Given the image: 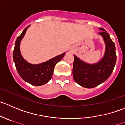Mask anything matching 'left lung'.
<instances>
[{
  "label": "left lung",
  "mask_w": 125,
  "mask_h": 125,
  "mask_svg": "<svg viewBox=\"0 0 125 125\" xmlns=\"http://www.w3.org/2000/svg\"><path fill=\"white\" fill-rule=\"evenodd\" d=\"M99 33L106 43L104 57L95 65H89L75 57L72 73L75 82L83 87L92 88L106 80L111 75L116 62L115 45L104 29Z\"/></svg>",
  "instance_id": "left-lung-1"
}]
</instances>
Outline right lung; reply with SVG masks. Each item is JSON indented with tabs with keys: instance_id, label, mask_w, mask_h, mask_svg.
Here are the masks:
<instances>
[{
	"instance_id": "obj_1",
	"label": "right lung",
	"mask_w": 125,
	"mask_h": 125,
	"mask_svg": "<svg viewBox=\"0 0 125 125\" xmlns=\"http://www.w3.org/2000/svg\"><path fill=\"white\" fill-rule=\"evenodd\" d=\"M29 27H27L23 30V32L18 37L15 41L13 52V59L17 70L22 79L32 85L40 86L46 84L51 79L55 66L62 59L65 53H62L39 65H32L27 62L20 52V43Z\"/></svg>"
}]
</instances>
